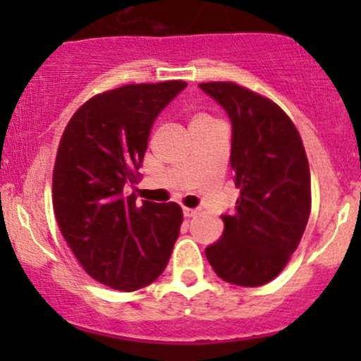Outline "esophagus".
Here are the masks:
<instances>
[{
  "mask_svg": "<svg viewBox=\"0 0 361 361\" xmlns=\"http://www.w3.org/2000/svg\"><path fill=\"white\" fill-rule=\"evenodd\" d=\"M183 214L187 218H194L199 214V209H192V207H183Z\"/></svg>",
  "mask_w": 361,
  "mask_h": 361,
  "instance_id": "esophagus-1",
  "label": "esophagus"
}]
</instances>
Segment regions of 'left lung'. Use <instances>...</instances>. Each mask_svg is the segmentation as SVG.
Instances as JSON below:
<instances>
[{
  "label": "left lung",
  "instance_id": "1",
  "mask_svg": "<svg viewBox=\"0 0 361 361\" xmlns=\"http://www.w3.org/2000/svg\"><path fill=\"white\" fill-rule=\"evenodd\" d=\"M232 122L231 167L239 188L234 214L206 257L224 281L262 286L297 250L311 214V173L302 137L269 97L234 82L199 83Z\"/></svg>",
  "mask_w": 361,
  "mask_h": 361
}]
</instances>
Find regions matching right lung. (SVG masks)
Wrapping results in <instances>:
<instances>
[{"label":"right lung","mask_w":361,"mask_h":361,"mask_svg":"<svg viewBox=\"0 0 361 361\" xmlns=\"http://www.w3.org/2000/svg\"><path fill=\"white\" fill-rule=\"evenodd\" d=\"M183 80L129 83L96 94L68 122L52 176V204L61 234L83 271L120 292L154 283L180 235L176 202L123 197L136 180L154 120L185 89Z\"/></svg>","instance_id":"right-lung-1"}]
</instances>
